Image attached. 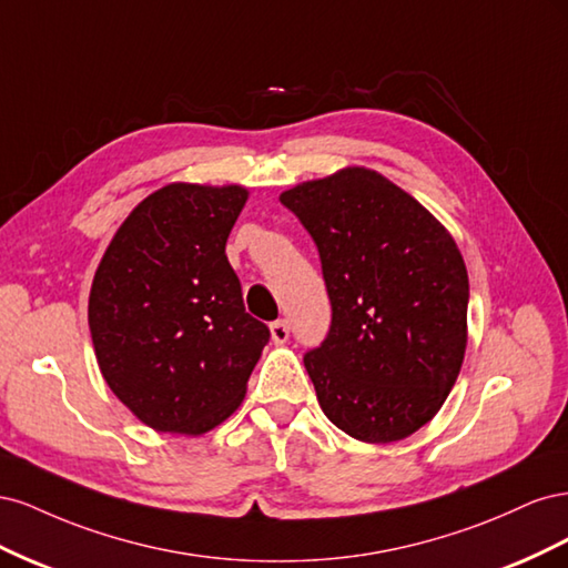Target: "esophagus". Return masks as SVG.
Wrapping results in <instances>:
<instances>
[{
	"label": "esophagus",
	"mask_w": 568,
	"mask_h": 568,
	"mask_svg": "<svg viewBox=\"0 0 568 568\" xmlns=\"http://www.w3.org/2000/svg\"><path fill=\"white\" fill-rule=\"evenodd\" d=\"M270 334H272V341L277 343V346H282V343L288 341V324L284 320H277L270 324Z\"/></svg>",
	"instance_id": "obj_1"
}]
</instances>
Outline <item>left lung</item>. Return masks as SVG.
<instances>
[{
  "instance_id": "8db88e82",
  "label": "left lung",
  "mask_w": 568,
  "mask_h": 568,
  "mask_svg": "<svg viewBox=\"0 0 568 568\" xmlns=\"http://www.w3.org/2000/svg\"><path fill=\"white\" fill-rule=\"evenodd\" d=\"M280 201L315 239L332 326L303 363L320 407L363 443H395L436 417L467 351V265L450 232L363 165L301 182Z\"/></svg>"
}]
</instances>
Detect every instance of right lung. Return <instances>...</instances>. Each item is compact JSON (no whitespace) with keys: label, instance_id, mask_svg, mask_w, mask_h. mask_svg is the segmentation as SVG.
<instances>
[{"label":"right lung","instance_id":"1","mask_svg":"<svg viewBox=\"0 0 568 568\" xmlns=\"http://www.w3.org/2000/svg\"><path fill=\"white\" fill-rule=\"evenodd\" d=\"M246 199L242 184H165L136 203L94 272L99 369L153 432L201 436L225 422L270 341L225 253Z\"/></svg>","mask_w":568,"mask_h":568}]
</instances>
